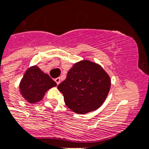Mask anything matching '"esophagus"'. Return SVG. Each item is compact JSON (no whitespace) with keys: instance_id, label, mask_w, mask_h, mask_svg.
Wrapping results in <instances>:
<instances>
[{"instance_id":"obj_1","label":"esophagus","mask_w":149,"mask_h":149,"mask_svg":"<svg viewBox=\"0 0 149 149\" xmlns=\"http://www.w3.org/2000/svg\"><path fill=\"white\" fill-rule=\"evenodd\" d=\"M55 81H56V83L57 84V85L59 84H60V81H61L60 77H57V78H56Z\"/></svg>"}]
</instances>
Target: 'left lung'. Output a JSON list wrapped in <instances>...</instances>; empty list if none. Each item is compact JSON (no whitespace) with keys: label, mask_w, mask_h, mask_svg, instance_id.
<instances>
[{"label":"left lung","mask_w":149,"mask_h":149,"mask_svg":"<svg viewBox=\"0 0 149 149\" xmlns=\"http://www.w3.org/2000/svg\"><path fill=\"white\" fill-rule=\"evenodd\" d=\"M111 80L100 65L89 60L77 62L68 71L65 80L58 85L65 105L74 112L95 111L105 102Z\"/></svg>","instance_id":"left-lung-1"}]
</instances>
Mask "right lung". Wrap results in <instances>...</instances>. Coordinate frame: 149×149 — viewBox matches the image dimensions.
Masks as SVG:
<instances>
[{
	"instance_id": "obj_1",
	"label": "right lung",
	"mask_w": 149,
	"mask_h": 149,
	"mask_svg": "<svg viewBox=\"0 0 149 149\" xmlns=\"http://www.w3.org/2000/svg\"><path fill=\"white\" fill-rule=\"evenodd\" d=\"M56 86L51 77L42 72L37 65L31 66L25 72L19 84L22 97L29 103H36L42 100L49 89Z\"/></svg>"
}]
</instances>
